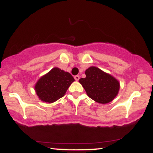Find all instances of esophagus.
Wrapping results in <instances>:
<instances>
[{
	"mask_svg": "<svg viewBox=\"0 0 153 153\" xmlns=\"http://www.w3.org/2000/svg\"><path fill=\"white\" fill-rule=\"evenodd\" d=\"M74 78L75 80H77V81H78L79 79H80V76H79V75H75V76L74 77Z\"/></svg>",
	"mask_w": 153,
	"mask_h": 153,
	"instance_id": "34e87169",
	"label": "esophagus"
}]
</instances>
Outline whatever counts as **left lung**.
<instances>
[{
	"label": "left lung",
	"mask_w": 153,
	"mask_h": 153,
	"mask_svg": "<svg viewBox=\"0 0 153 153\" xmlns=\"http://www.w3.org/2000/svg\"><path fill=\"white\" fill-rule=\"evenodd\" d=\"M85 78L79 82L88 97L99 103H108L118 95L120 84L119 80L99 68L91 66L85 71Z\"/></svg>",
	"instance_id": "left-lung-1"
}]
</instances>
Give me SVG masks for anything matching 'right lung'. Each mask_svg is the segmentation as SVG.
I'll use <instances>...</instances> for the list:
<instances>
[{
	"instance_id": "1",
	"label": "right lung",
	"mask_w": 153,
	"mask_h": 153,
	"mask_svg": "<svg viewBox=\"0 0 153 153\" xmlns=\"http://www.w3.org/2000/svg\"><path fill=\"white\" fill-rule=\"evenodd\" d=\"M75 79L71 73L54 68L44 75L35 84L34 89L39 99L52 103L62 98Z\"/></svg>"
}]
</instances>
